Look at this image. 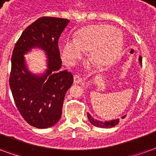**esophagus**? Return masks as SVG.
I'll return each mask as SVG.
<instances>
[{
	"instance_id": "obj_1",
	"label": "esophagus",
	"mask_w": 156,
	"mask_h": 156,
	"mask_svg": "<svg viewBox=\"0 0 156 156\" xmlns=\"http://www.w3.org/2000/svg\"><path fill=\"white\" fill-rule=\"evenodd\" d=\"M74 83L75 84H80V83H82V78L80 77L79 76L75 75L74 76Z\"/></svg>"
}]
</instances>
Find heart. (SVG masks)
Returning a JSON list of instances; mask_svg holds the SVG:
<instances>
[{"label":"heart","mask_w":156,"mask_h":156,"mask_svg":"<svg viewBox=\"0 0 156 156\" xmlns=\"http://www.w3.org/2000/svg\"><path fill=\"white\" fill-rule=\"evenodd\" d=\"M123 37L121 33L110 26H95L80 33L78 39H68L62 50V59L71 66L80 58L83 51H90V58L97 66L114 61L121 52Z\"/></svg>","instance_id":"b5f03b06"}]
</instances>
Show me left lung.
<instances>
[{
  "instance_id": "left-lung-1",
  "label": "left lung",
  "mask_w": 156,
  "mask_h": 156,
  "mask_svg": "<svg viewBox=\"0 0 156 156\" xmlns=\"http://www.w3.org/2000/svg\"><path fill=\"white\" fill-rule=\"evenodd\" d=\"M139 63L140 66H142V57L140 56L139 57ZM87 116H88V120H90V122L93 125V126H96V127H100V128H111L113 126H115L116 125L119 124V119H115V120H105V121H101V120L95 119L94 117L91 116V115L90 113H87ZM126 116V115H123L121 117L122 119H124Z\"/></svg>"
}]
</instances>
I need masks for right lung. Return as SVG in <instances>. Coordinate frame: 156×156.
<instances>
[{
	"instance_id": "right-lung-1",
	"label": "right lung",
	"mask_w": 156,
	"mask_h": 156,
	"mask_svg": "<svg viewBox=\"0 0 156 156\" xmlns=\"http://www.w3.org/2000/svg\"><path fill=\"white\" fill-rule=\"evenodd\" d=\"M70 20L41 17L27 27L11 56L10 88L15 104L24 120L39 129L51 127L60 120L66 93L73 76L61 70L58 41ZM33 48L43 51L47 68L42 73L30 72L24 55Z\"/></svg>"
}]
</instances>
